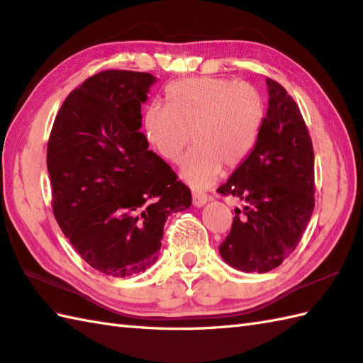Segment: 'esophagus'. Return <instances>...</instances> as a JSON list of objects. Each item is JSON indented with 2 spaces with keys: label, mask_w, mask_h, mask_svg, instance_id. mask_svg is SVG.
I'll return each instance as SVG.
<instances>
[{
  "label": "esophagus",
  "mask_w": 363,
  "mask_h": 363,
  "mask_svg": "<svg viewBox=\"0 0 363 363\" xmlns=\"http://www.w3.org/2000/svg\"><path fill=\"white\" fill-rule=\"evenodd\" d=\"M208 200H209L208 195L203 194V191H194V204L196 208H201V206L208 203Z\"/></svg>",
  "instance_id": "obj_1"
}]
</instances>
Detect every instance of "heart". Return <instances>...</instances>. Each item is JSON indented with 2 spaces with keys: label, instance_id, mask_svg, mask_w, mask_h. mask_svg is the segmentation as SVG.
Here are the masks:
<instances>
[{
  "label": "heart",
  "instance_id": "b5f03b06",
  "mask_svg": "<svg viewBox=\"0 0 363 363\" xmlns=\"http://www.w3.org/2000/svg\"><path fill=\"white\" fill-rule=\"evenodd\" d=\"M266 123V101L250 83L222 77H195L172 83L165 106L149 105L143 127L151 146L167 162L182 160L181 174L203 189L225 169H236L257 146Z\"/></svg>",
  "mask_w": 363,
  "mask_h": 363
}]
</instances>
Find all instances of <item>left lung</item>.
Wrapping results in <instances>:
<instances>
[{"instance_id": "8db88e82", "label": "left lung", "mask_w": 363, "mask_h": 363, "mask_svg": "<svg viewBox=\"0 0 363 363\" xmlns=\"http://www.w3.org/2000/svg\"><path fill=\"white\" fill-rule=\"evenodd\" d=\"M269 108L257 146L217 189L245 200L218 247L222 258L242 272L279 267L301 242L315 209V152L302 113L288 91L271 78Z\"/></svg>"}]
</instances>
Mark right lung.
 Returning a JSON list of instances; mask_svg holds the SVG:
<instances>
[{
	"mask_svg": "<svg viewBox=\"0 0 363 363\" xmlns=\"http://www.w3.org/2000/svg\"><path fill=\"white\" fill-rule=\"evenodd\" d=\"M154 82L147 72L102 70L66 97L50 132L56 222L75 252L110 277L152 266L168 216L191 204L190 189L140 132Z\"/></svg>",
	"mask_w": 363,
	"mask_h": 363,
	"instance_id": "add662e5",
	"label": "right lung"
}]
</instances>
